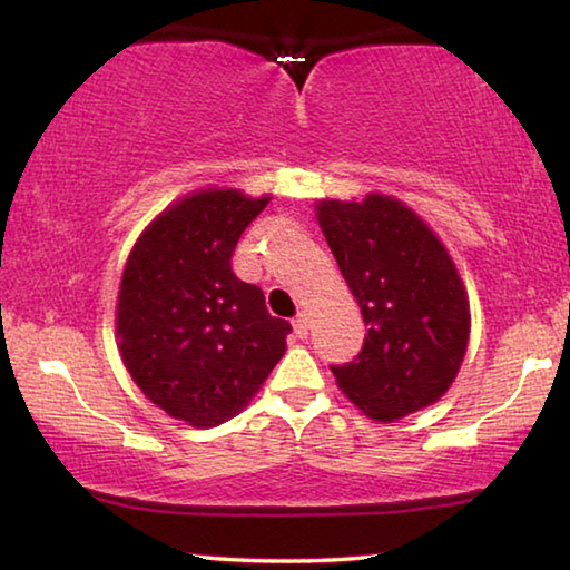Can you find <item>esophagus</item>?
Returning <instances> with one entry per match:
<instances>
[{"instance_id": "34e87169", "label": "esophagus", "mask_w": 570, "mask_h": 570, "mask_svg": "<svg viewBox=\"0 0 570 570\" xmlns=\"http://www.w3.org/2000/svg\"><path fill=\"white\" fill-rule=\"evenodd\" d=\"M294 334L298 336V340H306V334H308V320H306L304 312H298V314L294 316Z\"/></svg>"}]
</instances>
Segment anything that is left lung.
Instances as JSON below:
<instances>
[{"mask_svg":"<svg viewBox=\"0 0 570 570\" xmlns=\"http://www.w3.org/2000/svg\"><path fill=\"white\" fill-rule=\"evenodd\" d=\"M316 218L366 324L354 362L332 364L340 390L377 422L435 404L458 377L470 336L468 294L448 248L382 193L362 204L320 200Z\"/></svg>","mask_w":570,"mask_h":570,"instance_id":"8db88e82","label":"left lung"}]
</instances>
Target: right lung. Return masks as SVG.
Returning a JSON list of instances; mask_svg holds the SVG:
<instances>
[{
  "instance_id": "right-lung-1",
  "label": "right lung",
  "mask_w": 570,
  "mask_h": 570,
  "mask_svg": "<svg viewBox=\"0 0 570 570\" xmlns=\"http://www.w3.org/2000/svg\"><path fill=\"white\" fill-rule=\"evenodd\" d=\"M266 204L234 188L190 193L142 230L125 264L115 314L122 362L153 404L193 428L244 410L286 352L292 324L230 268Z\"/></svg>"
}]
</instances>
